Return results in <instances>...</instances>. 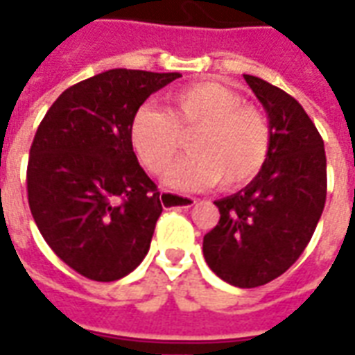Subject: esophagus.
<instances>
[{"label": "esophagus", "instance_id": "1", "mask_svg": "<svg viewBox=\"0 0 355 355\" xmlns=\"http://www.w3.org/2000/svg\"><path fill=\"white\" fill-rule=\"evenodd\" d=\"M159 200H162V205L165 207H193L198 200L196 198H190V196H177V193H162L159 196Z\"/></svg>", "mask_w": 355, "mask_h": 355}]
</instances>
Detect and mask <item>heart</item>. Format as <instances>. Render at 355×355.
I'll return each instance as SVG.
<instances>
[{"instance_id":"heart-1","label":"heart","mask_w":355,"mask_h":355,"mask_svg":"<svg viewBox=\"0 0 355 355\" xmlns=\"http://www.w3.org/2000/svg\"><path fill=\"white\" fill-rule=\"evenodd\" d=\"M190 140L192 155L167 177L177 190H220L249 184L264 167L272 146L266 114L218 81H196L169 96V108L140 106L129 123V140L152 175H163Z\"/></svg>"}]
</instances>
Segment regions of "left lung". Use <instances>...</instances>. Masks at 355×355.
I'll use <instances>...</instances> for the list:
<instances>
[{
  "mask_svg": "<svg viewBox=\"0 0 355 355\" xmlns=\"http://www.w3.org/2000/svg\"><path fill=\"white\" fill-rule=\"evenodd\" d=\"M266 110L272 146L241 192L215 201L220 220L203 238V257L234 287L266 285L304 253L327 198L323 139L304 108L272 83L243 76Z\"/></svg>",
  "mask_w": 355,
  "mask_h": 355,
  "instance_id": "8db88e82",
  "label": "left lung"
}]
</instances>
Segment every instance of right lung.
<instances>
[{
  "mask_svg": "<svg viewBox=\"0 0 355 355\" xmlns=\"http://www.w3.org/2000/svg\"><path fill=\"white\" fill-rule=\"evenodd\" d=\"M180 73L116 68L68 87L30 148L28 203L58 259L93 282H116L146 257L162 201L139 165L129 123Z\"/></svg>",
  "mask_w": 355,
  "mask_h": 355,
  "instance_id": "add662e5",
  "label": "right lung"
}]
</instances>
